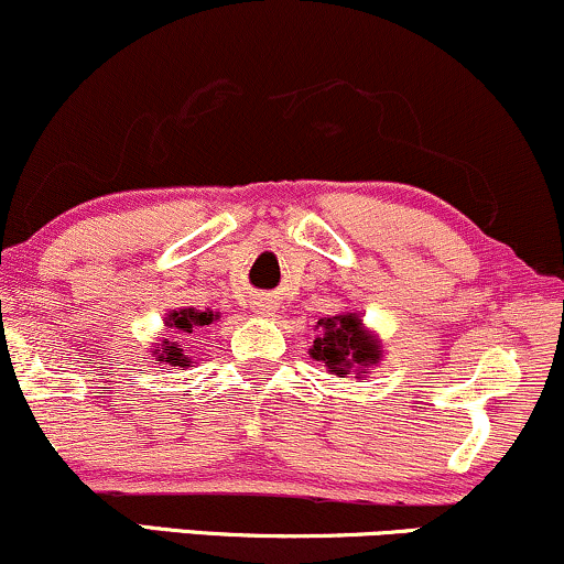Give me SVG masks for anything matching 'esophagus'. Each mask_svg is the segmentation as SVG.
Returning a JSON list of instances; mask_svg holds the SVG:
<instances>
[{"label": "esophagus", "instance_id": "1", "mask_svg": "<svg viewBox=\"0 0 564 564\" xmlns=\"http://www.w3.org/2000/svg\"><path fill=\"white\" fill-rule=\"evenodd\" d=\"M257 312H275V304H273V300H260L257 302Z\"/></svg>", "mask_w": 564, "mask_h": 564}]
</instances>
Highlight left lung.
Instances as JSON below:
<instances>
[{
  "label": "left lung",
  "mask_w": 564,
  "mask_h": 564,
  "mask_svg": "<svg viewBox=\"0 0 564 564\" xmlns=\"http://www.w3.org/2000/svg\"><path fill=\"white\" fill-rule=\"evenodd\" d=\"M315 328L317 338L312 341L310 355L317 362H323V368H328L330 376L347 378L349 372H362L381 359V341L365 328L357 312L323 317V321H317Z\"/></svg>",
  "instance_id": "left-lung-1"
}]
</instances>
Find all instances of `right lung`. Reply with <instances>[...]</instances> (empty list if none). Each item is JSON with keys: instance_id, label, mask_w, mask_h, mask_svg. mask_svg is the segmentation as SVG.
Segmentation results:
<instances>
[{"instance_id": "1", "label": "right lung", "mask_w": 564, "mask_h": 564, "mask_svg": "<svg viewBox=\"0 0 564 564\" xmlns=\"http://www.w3.org/2000/svg\"><path fill=\"white\" fill-rule=\"evenodd\" d=\"M213 321H217V312L213 310H194V307H186V310H173L171 315L165 317V325L167 328H175V330H183V334H192L194 328H199V325H209ZM154 357H158V362H165L171 365V368H188V359L183 355L181 344L178 341H167V338H162V344L154 347Z\"/></svg>"}]
</instances>
